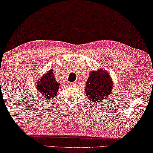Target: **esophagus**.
Instances as JSON below:
<instances>
[{
    "label": "esophagus",
    "instance_id": "obj_1",
    "mask_svg": "<svg viewBox=\"0 0 153 153\" xmlns=\"http://www.w3.org/2000/svg\"><path fill=\"white\" fill-rule=\"evenodd\" d=\"M74 85V84H72V83H69V86H73Z\"/></svg>",
    "mask_w": 153,
    "mask_h": 153
}]
</instances>
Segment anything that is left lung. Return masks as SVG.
Returning <instances> with one entry per match:
<instances>
[{"label":"left lung","mask_w":153,"mask_h":153,"mask_svg":"<svg viewBox=\"0 0 153 153\" xmlns=\"http://www.w3.org/2000/svg\"><path fill=\"white\" fill-rule=\"evenodd\" d=\"M113 88L112 78L105 69L92 71L87 79L85 93L90 102L99 103L111 95Z\"/></svg>","instance_id":"8db88e82"}]
</instances>
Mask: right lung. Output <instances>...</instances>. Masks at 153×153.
Here are the masks:
<instances>
[{
    "mask_svg": "<svg viewBox=\"0 0 153 153\" xmlns=\"http://www.w3.org/2000/svg\"><path fill=\"white\" fill-rule=\"evenodd\" d=\"M35 86L41 95L42 94L46 100H50L56 97L60 88V84L56 81L54 71L51 69L45 73L42 77H39V79L36 82Z\"/></svg>",
    "mask_w": 153,
    "mask_h": 153,
    "instance_id": "obj_1",
    "label": "right lung"
}]
</instances>
